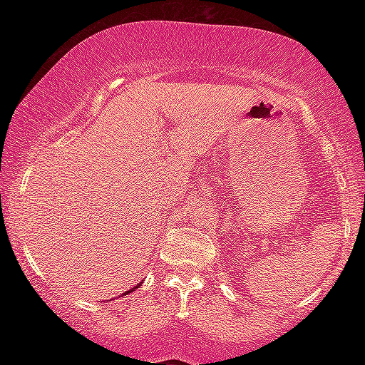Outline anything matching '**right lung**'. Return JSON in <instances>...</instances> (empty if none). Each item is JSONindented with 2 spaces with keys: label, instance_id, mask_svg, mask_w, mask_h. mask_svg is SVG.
Wrapping results in <instances>:
<instances>
[{
  "label": "right lung",
  "instance_id": "right-lung-1",
  "mask_svg": "<svg viewBox=\"0 0 365 365\" xmlns=\"http://www.w3.org/2000/svg\"><path fill=\"white\" fill-rule=\"evenodd\" d=\"M140 285H141V283H140ZM140 285H137V287H135V288H132V289H128V292L125 293V294H128V293H132V292H135V289H137Z\"/></svg>",
  "mask_w": 365,
  "mask_h": 365
}]
</instances>
